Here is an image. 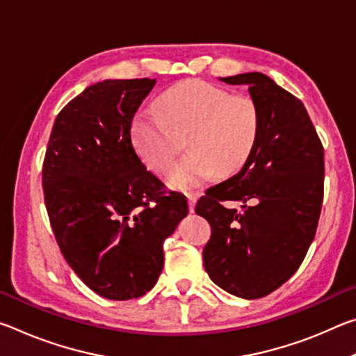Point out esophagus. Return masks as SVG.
I'll return each mask as SVG.
<instances>
[{"label":"esophagus","instance_id":"1","mask_svg":"<svg viewBox=\"0 0 356 356\" xmlns=\"http://www.w3.org/2000/svg\"><path fill=\"white\" fill-rule=\"evenodd\" d=\"M201 196V191H188L186 193V200H188V207H190V212L195 210V204L197 201V197Z\"/></svg>","mask_w":356,"mask_h":356}]
</instances>
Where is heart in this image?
<instances>
[{
  "label": "heart",
  "instance_id": "b5f03b06",
  "mask_svg": "<svg viewBox=\"0 0 356 356\" xmlns=\"http://www.w3.org/2000/svg\"><path fill=\"white\" fill-rule=\"evenodd\" d=\"M262 114L248 95H232L202 80L182 81L160 97V113L141 111L131 122V138L141 159L165 171L182 147L186 154L168 172V184L190 188L213 176L229 177L248 163L259 143Z\"/></svg>",
  "mask_w": 356,
  "mask_h": 356
}]
</instances>
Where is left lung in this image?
<instances>
[{"mask_svg": "<svg viewBox=\"0 0 356 356\" xmlns=\"http://www.w3.org/2000/svg\"><path fill=\"white\" fill-rule=\"evenodd\" d=\"M246 84L262 114L259 143L236 176L212 186L195 212L212 227L202 250L216 286L240 298L272 293L297 272L323 201V146L305 105L259 72L221 78ZM244 204L240 211L229 203Z\"/></svg>", "mask_w": 356, "mask_h": 356, "instance_id": "1", "label": "left lung"}]
</instances>
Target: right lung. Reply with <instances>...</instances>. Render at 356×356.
Masks as SVG:
<instances>
[{"label": "right lung", "instance_id": "obj_1", "mask_svg": "<svg viewBox=\"0 0 356 356\" xmlns=\"http://www.w3.org/2000/svg\"><path fill=\"white\" fill-rule=\"evenodd\" d=\"M155 80H105L56 116L42 185L63 256L100 297H143L163 270V242L188 213L182 193L147 171L131 120Z\"/></svg>", "mask_w": 356, "mask_h": 356}]
</instances>
